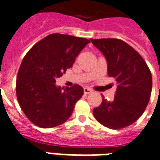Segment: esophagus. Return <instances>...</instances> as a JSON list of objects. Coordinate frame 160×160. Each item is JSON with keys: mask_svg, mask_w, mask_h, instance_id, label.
Instances as JSON below:
<instances>
[{"mask_svg": "<svg viewBox=\"0 0 160 160\" xmlns=\"http://www.w3.org/2000/svg\"><path fill=\"white\" fill-rule=\"evenodd\" d=\"M92 92V90L90 88H88V87H85L84 88V93L85 94V95H87V94H90Z\"/></svg>", "mask_w": 160, "mask_h": 160, "instance_id": "34e87169", "label": "esophagus"}]
</instances>
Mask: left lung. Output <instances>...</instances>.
Wrapping results in <instances>:
<instances>
[{
    "instance_id": "8db88e82",
    "label": "left lung",
    "mask_w": 160,
    "mask_h": 160,
    "mask_svg": "<svg viewBox=\"0 0 160 160\" xmlns=\"http://www.w3.org/2000/svg\"><path fill=\"white\" fill-rule=\"evenodd\" d=\"M107 58V74L117 83L112 102L102 98L93 109L100 123L111 129L131 125L141 117L148 106L152 91V75L142 57L118 38L91 39Z\"/></svg>"
}]
</instances>
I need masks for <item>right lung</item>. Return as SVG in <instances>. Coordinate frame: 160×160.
I'll use <instances>...</instances> for the list:
<instances>
[{"instance_id": "add662e5", "label": "right lung", "mask_w": 160, "mask_h": 160, "mask_svg": "<svg viewBox=\"0 0 160 160\" xmlns=\"http://www.w3.org/2000/svg\"><path fill=\"white\" fill-rule=\"evenodd\" d=\"M90 42L84 38L53 33L31 48L23 58L16 84L18 103L32 122L42 128L61 125L71 116L84 93L80 85L61 88L56 78L71 68Z\"/></svg>"}]
</instances>
